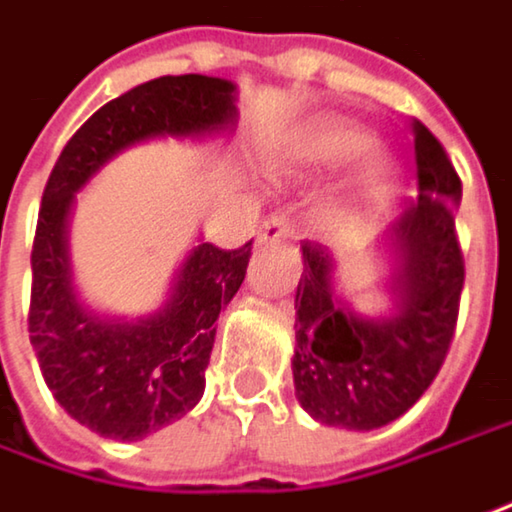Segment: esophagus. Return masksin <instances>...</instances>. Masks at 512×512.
Returning <instances> with one entry per match:
<instances>
[{
  "label": "esophagus",
  "mask_w": 512,
  "mask_h": 512,
  "mask_svg": "<svg viewBox=\"0 0 512 512\" xmlns=\"http://www.w3.org/2000/svg\"><path fill=\"white\" fill-rule=\"evenodd\" d=\"M290 234V225L284 216H269L263 219V225L257 228V243H278Z\"/></svg>",
  "instance_id": "1"
}]
</instances>
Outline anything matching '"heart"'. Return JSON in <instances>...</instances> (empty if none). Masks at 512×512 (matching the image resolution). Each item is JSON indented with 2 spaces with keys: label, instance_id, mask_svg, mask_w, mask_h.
<instances>
[{
  "label": "heart",
  "instance_id": "heart-1",
  "mask_svg": "<svg viewBox=\"0 0 512 512\" xmlns=\"http://www.w3.org/2000/svg\"><path fill=\"white\" fill-rule=\"evenodd\" d=\"M369 146L366 131H360L357 125H351L346 119L337 117H319L310 119L299 131H293L281 152H278V166L293 175V178H316L325 172H334L340 166H346L354 158H360ZM378 181H384V163L375 161L360 178V184L375 187ZM366 219L363 210L357 205V199L346 193L340 199H334L328 210H325V231L340 240V243H351L363 234Z\"/></svg>",
  "mask_w": 512,
  "mask_h": 512
}]
</instances>
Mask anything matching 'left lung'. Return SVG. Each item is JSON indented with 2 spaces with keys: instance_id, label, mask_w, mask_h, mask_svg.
Masks as SVG:
<instances>
[{
  "instance_id": "obj_1",
  "label": "left lung",
  "mask_w": 512,
  "mask_h": 512,
  "mask_svg": "<svg viewBox=\"0 0 512 512\" xmlns=\"http://www.w3.org/2000/svg\"><path fill=\"white\" fill-rule=\"evenodd\" d=\"M419 199L384 234L390 310L363 316L334 290V260L304 243L296 287L293 384L304 410L331 428L375 431L404 416L437 378L457 325L463 255L454 231L460 178L442 143L413 122Z\"/></svg>"
}]
</instances>
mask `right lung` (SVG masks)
<instances>
[{"label": "right lung", "mask_w": 512, "mask_h": 512, "mask_svg": "<svg viewBox=\"0 0 512 512\" xmlns=\"http://www.w3.org/2000/svg\"><path fill=\"white\" fill-rule=\"evenodd\" d=\"M237 125V84L213 75H163L102 105L64 146L37 216L28 337L55 401L99 437L134 442L187 416L205 393L219 310L246 278L252 243H196L166 302L137 319L81 302L70 266L75 193L125 149L158 140L225 137Z\"/></svg>", "instance_id": "right-lung-1"}]
</instances>
